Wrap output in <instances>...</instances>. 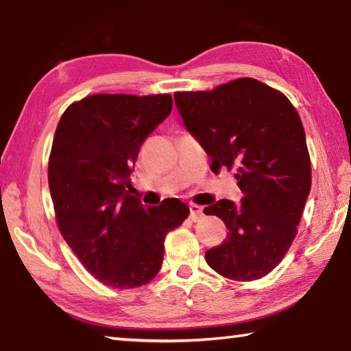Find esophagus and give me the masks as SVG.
I'll return each mask as SVG.
<instances>
[{
	"mask_svg": "<svg viewBox=\"0 0 351 351\" xmlns=\"http://www.w3.org/2000/svg\"><path fill=\"white\" fill-rule=\"evenodd\" d=\"M189 209H190V218H192L193 221H197L198 218H201V217L204 215V207H203V206L190 204Z\"/></svg>",
	"mask_w": 351,
	"mask_h": 351,
	"instance_id": "1",
	"label": "esophagus"
}]
</instances>
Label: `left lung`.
Returning <instances> with one entry per match:
<instances>
[{"instance_id": "left-lung-1", "label": "left lung", "mask_w": 351, "mask_h": 351, "mask_svg": "<svg viewBox=\"0 0 351 351\" xmlns=\"http://www.w3.org/2000/svg\"><path fill=\"white\" fill-rule=\"evenodd\" d=\"M173 97L187 132L210 156L213 173L237 169L243 192L239 204L219 199L204 209L229 229L206 261L226 278L257 280L288 252L311 190L300 117L287 96L255 79Z\"/></svg>"}]
</instances>
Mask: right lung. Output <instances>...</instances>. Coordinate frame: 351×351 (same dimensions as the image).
<instances>
[{"instance_id":"add662e5","label":"right lung","mask_w":351,"mask_h":351,"mask_svg":"<svg viewBox=\"0 0 351 351\" xmlns=\"http://www.w3.org/2000/svg\"><path fill=\"white\" fill-rule=\"evenodd\" d=\"M170 94H96L69 105L47 167L57 224L91 274L117 289L153 280L164 240L189 217L180 199L145 207L130 175L142 142L171 112Z\"/></svg>"}]
</instances>
